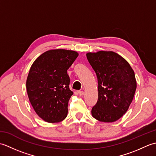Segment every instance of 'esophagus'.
Returning a JSON list of instances; mask_svg holds the SVG:
<instances>
[{
	"label": "esophagus",
	"instance_id": "esophagus-1",
	"mask_svg": "<svg viewBox=\"0 0 156 156\" xmlns=\"http://www.w3.org/2000/svg\"><path fill=\"white\" fill-rule=\"evenodd\" d=\"M78 93L79 95L82 96V95H83V94H84V92L83 91H82V90H78Z\"/></svg>",
	"mask_w": 156,
	"mask_h": 156
}]
</instances>
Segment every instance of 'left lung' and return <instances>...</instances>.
<instances>
[{
  "label": "left lung",
  "mask_w": 156,
  "mask_h": 156,
  "mask_svg": "<svg viewBox=\"0 0 156 156\" xmlns=\"http://www.w3.org/2000/svg\"><path fill=\"white\" fill-rule=\"evenodd\" d=\"M87 57L98 80V101L92 108L97 120L112 122L127 111L137 88L135 73L120 55L113 51L89 52Z\"/></svg>",
  "instance_id": "8db88e82"
}]
</instances>
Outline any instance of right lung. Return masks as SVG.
Masks as SVG:
<instances>
[{
  "label": "right lung",
  "mask_w": 156,
  "mask_h": 156,
  "mask_svg": "<svg viewBox=\"0 0 156 156\" xmlns=\"http://www.w3.org/2000/svg\"><path fill=\"white\" fill-rule=\"evenodd\" d=\"M78 56L75 51L51 49L33 63L26 82L28 97L36 113L46 122H58L67 117L73 94L67 70Z\"/></svg>",
  "instance_id": "1"
}]
</instances>
